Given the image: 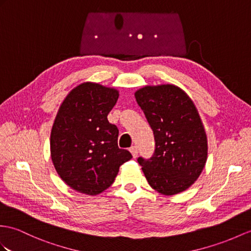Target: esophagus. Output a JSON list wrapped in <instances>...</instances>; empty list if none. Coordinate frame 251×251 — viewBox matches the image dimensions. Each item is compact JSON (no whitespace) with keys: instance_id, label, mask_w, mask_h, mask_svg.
Masks as SVG:
<instances>
[{"instance_id":"34e87169","label":"esophagus","mask_w":251,"mask_h":251,"mask_svg":"<svg viewBox=\"0 0 251 251\" xmlns=\"http://www.w3.org/2000/svg\"><path fill=\"white\" fill-rule=\"evenodd\" d=\"M130 151H131V153H132L133 157H136V156H137V154H138V150H137V147H136V146H133V147H131V148H130Z\"/></svg>"}]
</instances>
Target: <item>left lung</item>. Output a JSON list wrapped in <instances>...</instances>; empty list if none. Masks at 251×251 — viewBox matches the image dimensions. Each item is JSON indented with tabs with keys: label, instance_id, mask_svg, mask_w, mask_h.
<instances>
[{
	"label": "left lung",
	"instance_id": "1",
	"mask_svg": "<svg viewBox=\"0 0 251 251\" xmlns=\"http://www.w3.org/2000/svg\"><path fill=\"white\" fill-rule=\"evenodd\" d=\"M136 101L153 131L155 149L137 162L150 186L163 195L185 191L198 179L207 157V140L199 113L175 85L145 86Z\"/></svg>",
	"mask_w": 251,
	"mask_h": 251
}]
</instances>
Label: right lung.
I'll use <instances>...</instances> for the list:
<instances>
[{
  "label": "right lung",
  "mask_w": 251,
  "mask_h": 251,
  "mask_svg": "<svg viewBox=\"0 0 251 251\" xmlns=\"http://www.w3.org/2000/svg\"><path fill=\"white\" fill-rule=\"evenodd\" d=\"M118 97L115 88L87 82L73 88L58 109L50 138L52 162L78 193L94 196L105 191L132 158L118 147V127L107 120Z\"/></svg>",
  "instance_id": "obj_1"
}]
</instances>
